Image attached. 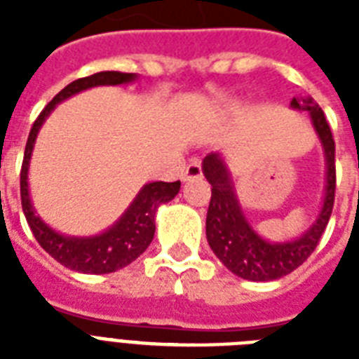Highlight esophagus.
Returning a JSON list of instances; mask_svg holds the SVG:
<instances>
[{"label": "esophagus", "mask_w": 359, "mask_h": 359, "mask_svg": "<svg viewBox=\"0 0 359 359\" xmlns=\"http://www.w3.org/2000/svg\"><path fill=\"white\" fill-rule=\"evenodd\" d=\"M197 179H203V168H201V162L194 158L188 165H186L184 173H182V180H197Z\"/></svg>", "instance_id": "obj_1"}]
</instances>
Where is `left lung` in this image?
<instances>
[{
    "instance_id": "8db88e82",
    "label": "left lung",
    "mask_w": 359,
    "mask_h": 359,
    "mask_svg": "<svg viewBox=\"0 0 359 359\" xmlns=\"http://www.w3.org/2000/svg\"><path fill=\"white\" fill-rule=\"evenodd\" d=\"M290 108L309 111L311 123L324 147L326 158V190L320 214L315 224L296 240L268 242L257 235L245 219L235 194V184L218 152L203 160V173L212 186L207 212V240L219 261L238 278L250 281H273L304 264L317 248L330 222L335 201V141L324 111L313 98H292Z\"/></svg>"
}]
</instances>
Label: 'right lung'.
<instances>
[{
    "instance_id": "add662e5",
    "label": "right lung",
    "mask_w": 359,
    "mask_h": 359,
    "mask_svg": "<svg viewBox=\"0 0 359 359\" xmlns=\"http://www.w3.org/2000/svg\"><path fill=\"white\" fill-rule=\"evenodd\" d=\"M135 74H126V72H115V70H106V72H97V74L87 76L74 80L72 83L61 89L53 97V100L42 109L41 115L31 126L29 137L25 143L24 162H22V171H20V197H22V208H24L25 219L31 227V233L36 238V242L42 245V250L50 253L63 266L76 270L81 273H109L117 272L121 268L128 266L130 262L135 261L143 251L149 248L154 236V216H156L158 207L162 203L171 201L180 190V180L177 182H149L141 188V191L135 196L126 212L115 222L108 231L97 236H65L59 235L57 231L48 227L39 216L35 214V208L29 199V186H27V169H29L31 152L35 145L36 134L41 130L42 123L52 114V109L65 98L72 97L76 93L86 91L97 86H121L134 81Z\"/></svg>"
}]
</instances>
